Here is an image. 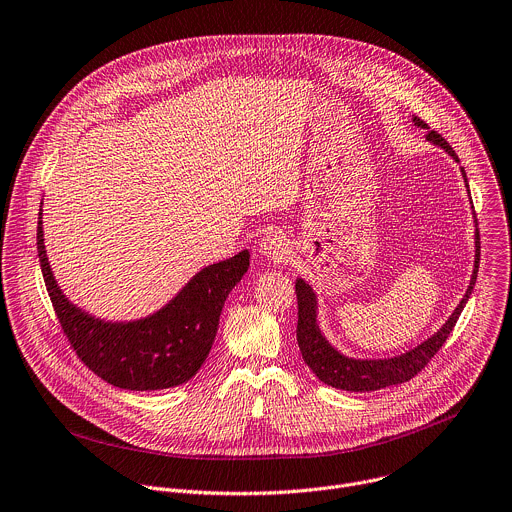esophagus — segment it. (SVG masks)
<instances>
[{"instance_id":"34e87169","label":"esophagus","mask_w":512,"mask_h":512,"mask_svg":"<svg viewBox=\"0 0 512 512\" xmlns=\"http://www.w3.org/2000/svg\"><path fill=\"white\" fill-rule=\"evenodd\" d=\"M259 253L265 255L271 261H281L287 257L289 249H287V241L283 235L279 233H267L263 235V239L259 241Z\"/></svg>"}]
</instances>
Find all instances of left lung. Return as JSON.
Here are the masks:
<instances>
[{"instance_id":"8db88e82","label":"left lung","mask_w":512,"mask_h":512,"mask_svg":"<svg viewBox=\"0 0 512 512\" xmlns=\"http://www.w3.org/2000/svg\"><path fill=\"white\" fill-rule=\"evenodd\" d=\"M416 126L426 128L428 124L424 120H420L418 116L412 118ZM426 140H430L432 144L444 148L454 160H458L456 152L452 150V146L436 132L430 130L426 134ZM462 177L464 183L468 187V179L462 168ZM476 253H474V271L470 277V285L466 289V295L462 297V301L458 303V307L452 311V315L448 317V321L432 335L428 337L426 342H422L420 346H416L414 350L396 356V358H388V360H354L348 358L344 354H339L327 339L323 337V333L319 331L317 325V299L313 289L309 287V283H305L303 279L295 281V293H297V344L303 356V362L311 368V372L327 386L337 388V390H348V392H374V390H382L388 386H396L402 382L412 380L416 374H420L428 362L436 356V352L444 346L446 337L452 333L470 293L472 287L476 283V275H478V263H480V235L476 229Z\"/></svg>"}]
</instances>
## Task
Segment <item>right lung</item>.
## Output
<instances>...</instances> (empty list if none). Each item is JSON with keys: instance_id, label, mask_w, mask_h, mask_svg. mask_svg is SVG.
<instances>
[{"instance_id": "1", "label": "right lung", "mask_w": 512, "mask_h": 512, "mask_svg": "<svg viewBox=\"0 0 512 512\" xmlns=\"http://www.w3.org/2000/svg\"><path fill=\"white\" fill-rule=\"evenodd\" d=\"M38 257L58 321L76 356L104 382L122 390H164L189 382L207 360L231 289L249 269V251L201 269L156 313L112 323L70 303L58 287L44 247L42 209Z\"/></svg>"}]
</instances>
